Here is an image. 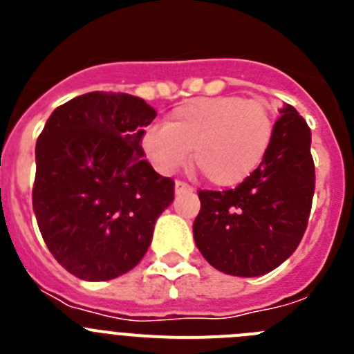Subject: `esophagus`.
Masks as SVG:
<instances>
[{
	"label": "esophagus",
	"instance_id": "34e87169",
	"mask_svg": "<svg viewBox=\"0 0 354 354\" xmlns=\"http://www.w3.org/2000/svg\"><path fill=\"white\" fill-rule=\"evenodd\" d=\"M193 187L187 186L186 183H183V180H175V193L177 195H180V193H192Z\"/></svg>",
	"mask_w": 354,
	"mask_h": 354
}]
</instances>
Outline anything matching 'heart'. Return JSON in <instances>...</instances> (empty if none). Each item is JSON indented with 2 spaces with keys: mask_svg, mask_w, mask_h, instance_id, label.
Here are the masks:
<instances>
[{
  "mask_svg": "<svg viewBox=\"0 0 354 354\" xmlns=\"http://www.w3.org/2000/svg\"><path fill=\"white\" fill-rule=\"evenodd\" d=\"M273 138V120L261 101L221 95L193 99L171 109L165 126H149L140 145L159 174L192 161L205 180L234 187L252 177Z\"/></svg>",
  "mask_w": 354,
  "mask_h": 354,
  "instance_id": "b5f03b06",
  "label": "heart"
}]
</instances>
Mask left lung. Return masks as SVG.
Returning <instances> with one entry per match:
<instances>
[{"instance_id": "obj_1", "label": "left lung", "mask_w": 354, "mask_h": 354, "mask_svg": "<svg viewBox=\"0 0 354 354\" xmlns=\"http://www.w3.org/2000/svg\"><path fill=\"white\" fill-rule=\"evenodd\" d=\"M261 167L236 189L198 192L193 237L205 261L232 277H261L298 248L310 216L315 168L310 127L280 109Z\"/></svg>"}]
</instances>
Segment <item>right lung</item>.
<instances>
[{
	"instance_id": "add662e5",
	"label": "right lung",
	"mask_w": 354,
	"mask_h": 354,
	"mask_svg": "<svg viewBox=\"0 0 354 354\" xmlns=\"http://www.w3.org/2000/svg\"><path fill=\"white\" fill-rule=\"evenodd\" d=\"M156 115L140 97L90 92L58 106L37 140V223L53 257L81 280L133 270L174 202V180L140 145Z\"/></svg>"
}]
</instances>
